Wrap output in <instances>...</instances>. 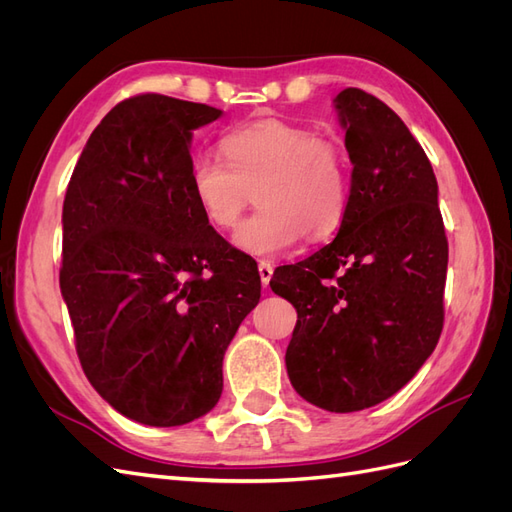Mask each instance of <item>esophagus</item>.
<instances>
[{
  "instance_id": "34e87169",
  "label": "esophagus",
  "mask_w": 512,
  "mask_h": 512,
  "mask_svg": "<svg viewBox=\"0 0 512 512\" xmlns=\"http://www.w3.org/2000/svg\"><path fill=\"white\" fill-rule=\"evenodd\" d=\"M273 262H269V260H260L258 262V273H260V282H262V286H269V282H271V277H273Z\"/></svg>"
}]
</instances>
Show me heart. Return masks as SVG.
Segmentation results:
<instances>
[{
    "label": "heart",
    "instance_id": "obj_1",
    "mask_svg": "<svg viewBox=\"0 0 512 512\" xmlns=\"http://www.w3.org/2000/svg\"><path fill=\"white\" fill-rule=\"evenodd\" d=\"M222 151L224 158L213 151L196 153L190 183L205 220L218 230L235 226L256 192L260 211L232 235L239 250L277 256L305 235H333L344 222L350 160L335 138L265 119L230 130Z\"/></svg>",
    "mask_w": 512,
    "mask_h": 512
}]
</instances>
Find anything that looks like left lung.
Instances as JSON below:
<instances>
[{
    "label": "left lung",
    "mask_w": 512,
    "mask_h": 512,
    "mask_svg": "<svg viewBox=\"0 0 512 512\" xmlns=\"http://www.w3.org/2000/svg\"><path fill=\"white\" fill-rule=\"evenodd\" d=\"M352 162L337 237L271 290L297 309L290 382L329 412L380 404L406 386L444 324L448 241L438 181L423 147L382 100L348 87L335 98Z\"/></svg>",
    "instance_id": "left-lung-1"
}]
</instances>
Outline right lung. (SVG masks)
<instances>
[{
  "label": "right lung",
  "mask_w": 512,
  "mask_h": 512,
  "mask_svg": "<svg viewBox=\"0 0 512 512\" xmlns=\"http://www.w3.org/2000/svg\"><path fill=\"white\" fill-rule=\"evenodd\" d=\"M220 115L160 94L123 100L66 190L59 286L76 354L102 399L151 427L218 404L224 352L260 299L256 262L209 226L190 183L192 132Z\"/></svg>",
  "instance_id": "right-lung-1"
}]
</instances>
